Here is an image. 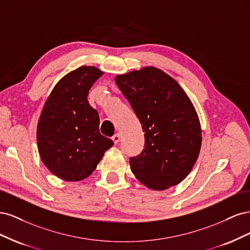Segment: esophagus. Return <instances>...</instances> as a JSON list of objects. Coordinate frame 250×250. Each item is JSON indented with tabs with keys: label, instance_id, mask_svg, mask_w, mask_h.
<instances>
[{
	"label": "esophagus",
	"instance_id": "esophagus-1",
	"mask_svg": "<svg viewBox=\"0 0 250 250\" xmlns=\"http://www.w3.org/2000/svg\"><path fill=\"white\" fill-rule=\"evenodd\" d=\"M120 134L119 133H116L115 135H113V137L111 138V140L113 141V143H115V144H118L119 142H120Z\"/></svg>",
	"mask_w": 250,
	"mask_h": 250
}]
</instances>
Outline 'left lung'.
<instances>
[{
    "mask_svg": "<svg viewBox=\"0 0 250 250\" xmlns=\"http://www.w3.org/2000/svg\"><path fill=\"white\" fill-rule=\"evenodd\" d=\"M115 81L145 132V148L129 161L135 178L154 191L178 185L193 169L201 148L200 121L190 98L155 66L117 75Z\"/></svg>",
    "mask_w": 250,
    "mask_h": 250,
    "instance_id": "obj_1",
    "label": "left lung"
}]
</instances>
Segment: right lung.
I'll use <instances>...</instances> for the list:
<instances>
[{"label":"right lung","mask_w":250,"mask_h":250,"mask_svg":"<svg viewBox=\"0 0 250 250\" xmlns=\"http://www.w3.org/2000/svg\"><path fill=\"white\" fill-rule=\"evenodd\" d=\"M103 72L82 65L60 79L44 103L37 123L39 153L52 174L66 181L88 177L113 142L99 131V115L87 96Z\"/></svg>","instance_id":"obj_1"}]
</instances>
